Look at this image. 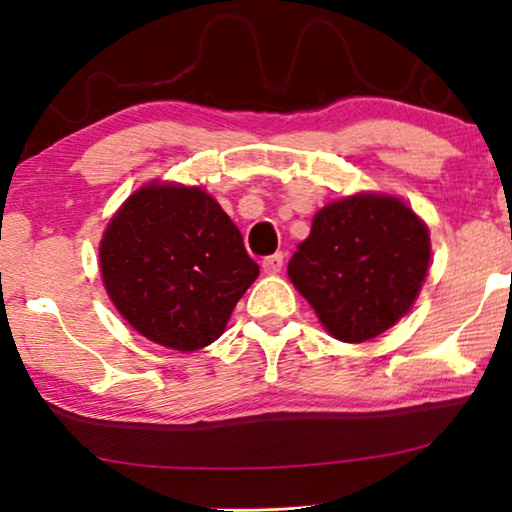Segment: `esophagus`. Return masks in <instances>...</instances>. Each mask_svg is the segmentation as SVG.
<instances>
[{
	"mask_svg": "<svg viewBox=\"0 0 512 512\" xmlns=\"http://www.w3.org/2000/svg\"><path fill=\"white\" fill-rule=\"evenodd\" d=\"M261 265H263V272H268V275H277V272L282 270V265H284V254L265 256Z\"/></svg>",
	"mask_w": 512,
	"mask_h": 512,
	"instance_id": "34e87169",
	"label": "esophagus"
}]
</instances>
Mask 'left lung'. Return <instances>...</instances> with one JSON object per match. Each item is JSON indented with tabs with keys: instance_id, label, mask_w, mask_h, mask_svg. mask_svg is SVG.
<instances>
[{
	"instance_id": "left-lung-1",
	"label": "left lung",
	"mask_w": 512,
	"mask_h": 512,
	"mask_svg": "<svg viewBox=\"0 0 512 512\" xmlns=\"http://www.w3.org/2000/svg\"><path fill=\"white\" fill-rule=\"evenodd\" d=\"M429 258V228L403 200L359 193L314 214L289 279L333 338L363 342L410 310Z\"/></svg>"
}]
</instances>
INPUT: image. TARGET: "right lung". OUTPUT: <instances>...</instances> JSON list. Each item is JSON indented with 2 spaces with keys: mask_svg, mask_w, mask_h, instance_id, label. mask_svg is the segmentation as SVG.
Segmentation results:
<instances>
[{
  "mask_svg": "<svg viewBox=\"0 0 512 512\" xmlns=\"http://www.w3.org/2000/svg\"><path fill=\"white\" fill-rule=\"evenodd\" d=\"M100 270L123 319L177 352L212 345L258 277L219 202L177 184L142 186L123 202L104 230Z\"/></svg>",
  "mask_w": 512,
  "mask_h": 512,
  "instance_id": "1",
  "label": "right lung"
}]
</instances>
